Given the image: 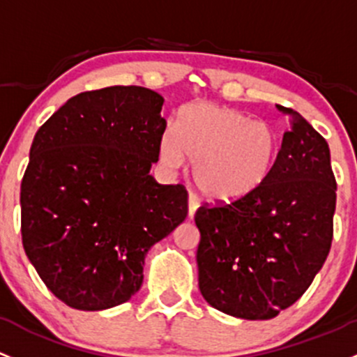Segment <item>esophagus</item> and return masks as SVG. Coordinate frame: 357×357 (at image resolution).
<instances>
[{
    "label": "esophagus",
    "instance_id": "obj_1",
    "mask_svg": "<svg viewBox=\"0 0 357 357\" xmlns=\"http://www.w3.org/2000/svg\"><path fill=\"white\" fill-rule=\"evenodd\" d=\"M200 207V202H198V198L195 197V195H190L188 197V217L195 215V212H197V208Z\"/></svg>",
    "mask_w": 357,
    "mask_h": 357
}]
</instances>
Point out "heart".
<instances>
[{
    "instance_id": "obj_1",
    "label": "heart",
    "mask_w": 357,
    "mask_h": 357,
    "mask_svg": "<svg viewBox=\"0 0 357 357\" xmlns=\"http://www.w3.org/2000/svg\"><path fill=\"white\" fill-rule=\"evenodd\" d=\"M280 153L277 131L245 112L212 102H193L178 112L159 138L160 162L193 164L197 188L213 202L231 204L267 183Z\"/></svg>"
}]
</instances>
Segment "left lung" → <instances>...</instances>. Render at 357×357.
<instances>
[{"label": "left lung", "mask_w": 357, "mask_h": 357, "mask_svg": "<svg viewBox=\"0 0 357 357\" xmlns=\"http://www.w3.org/2000/svg\"><path fill=\"white\" fill-rule=\"evenodd\" d=\"M277 109L291 128L267 183L243 200L195 213L202 296L245 320H268L294 305L324 267L333 236L328 144L299 112Z\"/></svg>", "instance_id": "1"}]
</instances>
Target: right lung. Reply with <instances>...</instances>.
<instances>
[{
    "instance_id": "1",
    "label": "right lung",
    "mask_w": 357,
    "mask_h": 357,
    "mask_svg": "<svg viewBox=\"0 0 357 357\" xmlns=\"http://www.w3.org/2000/svg\"><path fill=\"white\" fill-rule=\"evenodd\" d=\"M164 97L106 87L66 100L37 130L22 179V243L47 289L75 310L131 299L149 250L188 213L181 185H159Z\"/></svg>"
}]
</instances>
